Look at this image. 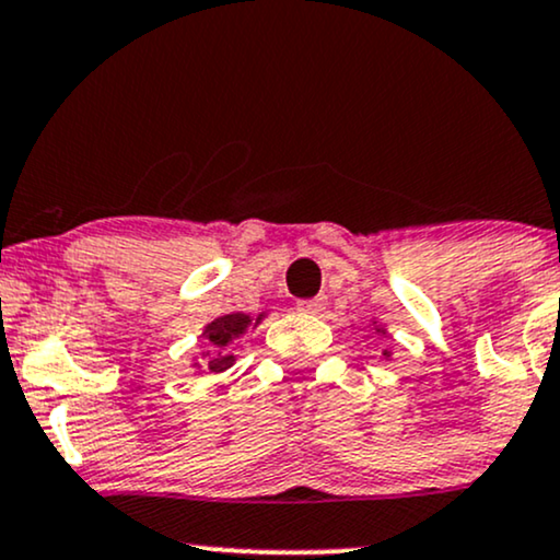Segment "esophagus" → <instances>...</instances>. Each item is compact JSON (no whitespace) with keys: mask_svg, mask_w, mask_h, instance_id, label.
<instances>
[{"mask_svg":"<svg viewBox=\"0 0 560 560\" xmlns=\"http://www.w3.org/2000/svg\"><path fill=\"white\" fill-rule=\"evenodd\" d=\"M323 305H326V302H323V298H315V300H300V302H298V310H300V313L315 315V313H320Z\"/></svg>","mask_w":560,"mask_h":560,"instance_id":"1","label":"esophagus"}]
</instances>
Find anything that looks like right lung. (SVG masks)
Segmentation results:
<instances>
[{
  "instance_id": "1",
  "label": "right lung",
  "mask_w": 560,
  "mask_h": 560,
  "mask_svg": "<svg viewBox=\"0 0 560 560\" xmlns=\"http://www.w3.org/2000/svg\"><path fill=\"white\" fill-rule=\"evenodd\" d=\"M250 326V318H247V315H242V313H232V315H221V318H215L211 326L206 328V336H208V341H211L213 347H226L229 341L232 339H237L240 334H245V328ZM234 362V357L232 354H213V357H208V370H211V373H224V370L232 365Z\"/></svg>"
}]
</instances>
